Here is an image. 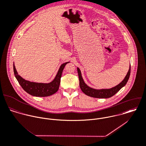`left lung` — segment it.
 Wrapping results in <instances>:
<instances>
[{"label": "left lung", "mask_w": 146, "mask_h": 146, "mask_svg": "<svg viewBox=\"0 0 146 146\" xmlns=\"http://www.w3.org/2000/svg\"><path fill=\"white\" fill-rule=\"evenodd\" d=\"M78 76L79 79V85L81 90L82 92L85 94L86 95L90 97H95V98H107L109 97H112L116 93H117L123 87H124L127 83L130 75V70L131 66H130L129 70L127 72V75H126L125 79L117 86H115L110 89H102V90H96L92 88L88 87L84 82L83 78L82 76V74L80 69L77 68Z\"/></svg>", "instance_id": "left-lung-1"}]
</instances>
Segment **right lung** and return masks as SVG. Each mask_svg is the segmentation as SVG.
I'll list each match as a JSON object with an SVG mask.
<instances>
[{
  "label": "right lung",
  "instance_id": "right-lung-1",
  "mask_svg": "<svg viewBox=\"0 0 146 146\" xmlns=\"http://www.w3.org/2000/svg\"><path fill=\"white\" fill-rule=\"evenodd\" d=\"M68 63H69V62H66L60 66L54 79L49 83H35L25 80L18 74L14 63L13 71L19 83L25 92L33 96L46 97L51 96L58 91L63 70L66 64Z\"/></svg>",
  "mask_w": 146,
  "mask_h": 146
}]
</instances>
